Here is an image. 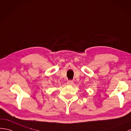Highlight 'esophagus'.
I'll list each match as a JSON object with an SVG mask.
<instances>
[{
    "instance_id": "obj_1",
    "label": "esophagus",
    "mask_w": 131,
    "mask_h": 131,
    "mask_svg": "<svg viewBox=\"0 0 131 131\" xmlns=\"http://www.w3.org/2000/svg\"><path fill=\"white\" fill-rule=\"evenodd\" d=\"M67 84L68 85H72L74 84V81L72 80H68V82H67Z\"/></svg>"
}]
</instances>
